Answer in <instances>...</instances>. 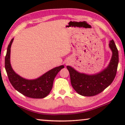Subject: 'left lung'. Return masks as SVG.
Returning <instances> with one entry per match:
<instances>
[{"label":"left lung","mask_w":125,"mask_h":125,"mask_svg":"<svg viewBox=\"0 0 125 125\" xmlns=\"http://www.w3.org/2000/svg\"><path fill=\"white\" fill-rule=\"evenodd\" d=\"M109 48L112 52V59L105 69L94 74L78 72L71 66H67L72 86L77 93L83 96H94L108 87L115 78L118 64V51L113 40L110 41Z\"/></svg>","instance_id":"left-lung-1"}]
</instances>
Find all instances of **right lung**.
<instances>
[{
  "mask_svg": "<svg viewBox=\"0 0 125 125\" xmlns=\"http://www.w3.org/2000/svg\"><path fill=\"white\" fill-rule=\"evenodd\" d=\"M13 39H12L8 46L5 57V69L10 83L17 91L26 97L32 98H43L47 97L52 90L56 76L64 66L53 68L36 79L23 78L15 72L10 62L11 47Z\"/></svg>",
  "mask_w": 125,
  "mask_h": 125,
  "instance_id": "right-lung-1",
  "label": "right lung"
}]
</instances>
